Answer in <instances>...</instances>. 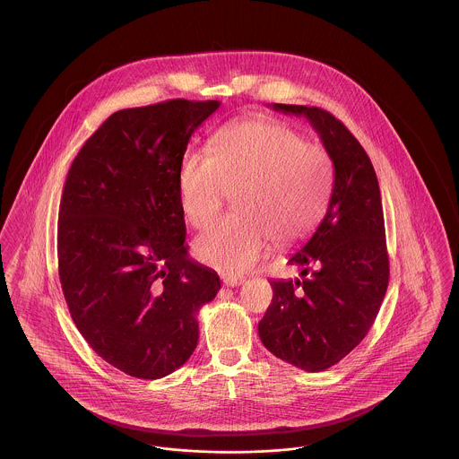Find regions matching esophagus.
<instances>
[{"label":"esophagus","instance_id":"obj_1","mask_svg":"<svg viewBox=\"0 0 459 459\" xmlns=\"http://www.w3.org/2000/svg\"><path fill=\"white\" fill-rule=\"evenodd\" d=\"M242 282H244L242 277H225L223 279V284L227 285V287H236V285H240Z\"/></svg>","mask_w":459,"mask_h":459}]
</instances>
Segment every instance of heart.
<instances>
[{
	"label": "heart",
	"instance_id": "obj_1",
	"mask_svg": "<svg viewBox=\"0 0 459 459\" xmlns=\"http://www.w3.org/2000/svg\"><path fill=\"white\" fill-rule=\"evenodd\" d=\"M180 208L196 229L219 215L236 191V215L196 239L201 262L223 273H242L260 262L270 239H303L325 213L332 163L316 144L277 122H239L212 141V154L187 150L178 165Z\"/></svg>",
	"mask_w": 459,
	"mask_h": 459
}]
</instances>
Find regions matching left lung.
Wrapping results in <instances>:
<instances>
[{
    "instance_id": "obj_1",
    "label": "left lung",
    "mask_w": 459,
    "mask_h": 459,
    "mask_svg": "<svg viewBox=\"0 0 459 459\" xmlns=\"http://www.w3.org/2000/svg\"><path fill=\"white\" fill-rule=\"evenodd\" d=\"M305 117L333 163L327 213L289 263L301 279H273V299L258 332L263 346L306 371L327 370L368 333L389 284L378 180L348 127L316 107L272 105Z\"/></svg>"
}]
</instances>
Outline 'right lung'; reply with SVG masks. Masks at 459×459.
Masks as SVG:
<instances>
[{"mask_svg":"<svg viewBox=\"0 0 459 459\" xmlns=\"http://www.w3.org/2000/svg\"><path fill=\"white\" fill-rule=\"evenodd\" d=\"M220 101L170 100L108 117L75 156L58 212V272L72 320L111 367L154 380L196 350L220 290L189 258L178 165Z\"/></svg>","mask_w":459,"mask_h":459,"instance_id":"right-lung-1","label":"right lung"}]
</instances>
